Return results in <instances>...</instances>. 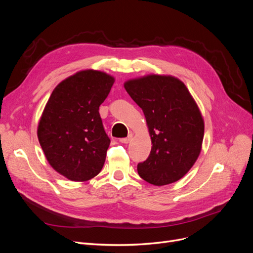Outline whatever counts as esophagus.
Returning a JSON list of instances; mask_svg holds the SVG:
<instances>
[{"label": "esophagus", "instance_id": "obj_1", "mask_svg": "<svg viewBox=\"0 0 253 253\" xmlns=\"http://www.w3.org/2000/svg\"><path fill=\"white\" fill-rule=\"evenodd\" d=\"M132 137H133L132 134H129V135H128L126 138H123V139H121V142H122V143H129V142L131 141Z\"/></svg>", "mask_w": 253, "mask_h": 253}]
</instances>
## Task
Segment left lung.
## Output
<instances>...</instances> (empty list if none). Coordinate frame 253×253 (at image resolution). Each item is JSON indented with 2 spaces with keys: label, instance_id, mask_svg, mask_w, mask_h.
<instances>
[{
  "label": "left lung",
  "instance_id": "1",
  "mask_svg": "<svg viewBox=\"0 0 253 253\" xmlns=\"http://www.w3.org/2000/svg\"><path fill=\"white\" fill-rule=\"evenodd\" d=\"M124 87L142 109L153 144L147 160L137 166L139 176L156 186L180 180L203 147L205 121L193 96L172 75L132 78Z\"/></svg>",
  "mask_w": 253,
  "mask_h": 253
}]
</instances>
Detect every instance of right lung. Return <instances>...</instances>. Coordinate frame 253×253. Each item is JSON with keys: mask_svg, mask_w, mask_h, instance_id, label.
I'll list each match as a JSON object with an SVG mask.
<instances>
[{"mask_svg": "<svg viewBox=\"0 0 253 253\" xmlns=\"http://www.w3.org/2000/svg\"><path fill=\"white\" fill-rule=\"evenodd\" d=\"M115 82L98 70L76 72L50 94L38 126L47 163L65 178L86 182L102 171L110 138L98 113Z\"/></svg>", "mask_w": 253, "mask_h": 253, "instance_id": "1", "label": "right lung"}]
</instances>
